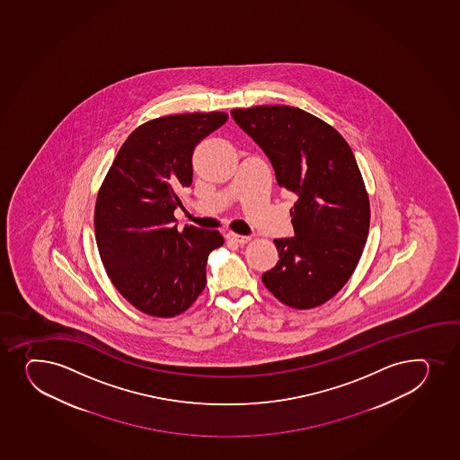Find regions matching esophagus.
Here are the masks:
<instances>
[{
    "instance_id": "1",
    "label": "esophagus",
    "mask_w": 460,
    "mask_h": 460,
    "mask_svg": "<svg viewBox=\"0 0 460 460\" xmlns=\"http://www.w3.org/2000/svg\"><path fill=\"white\" fill-rule=\"evenodd\" d=\"M229 240H233V242L238 243V244H246L251 237L249 235H240V234L227 233L226 235Z\"/></svg>"
}]
</instances>
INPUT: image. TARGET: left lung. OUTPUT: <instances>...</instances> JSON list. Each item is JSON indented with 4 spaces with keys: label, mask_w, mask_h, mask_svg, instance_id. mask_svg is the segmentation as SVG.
I'll return each mask as SVG.
<instances>
[{
    "label": "left lung",
    "mask_w": 460,
    "mask_h": 460,
    "mask_svg": "<svg viewBox=\"0 0 460 460\" xmlns=\"http://www.w3.org/2000/svg\"><path fill=\"white\" fill-rule=\"evenodd\" d=\"M231 115L262 148L278 185L297 196L295 237L273 240L279 260L262 282L286 305H322L356 270L369 233V199L351 147L299 108L253 106Z\"/></svg>",
    "instance_id": "obj_1"
}]
</instances>
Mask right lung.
Segmentation results:
<instances>
[{"instance_id": "1", "label": "right lung", "mask_w": 460, "mask_h": 460, "mask_svg": "<svg viewBox=\"0 0 460 460\" xmlns=\"http://www.w3.org/2000/svg\"><path fill=\"white\" fill-rule=\"evenodd\" d=\"M225 112L168 115L135 128L109 168L95 203V240L111 281L139 312L173 317L207 286L217 231H178L176 191L193 182V150Z\"/></svg>"}]
</instances>
